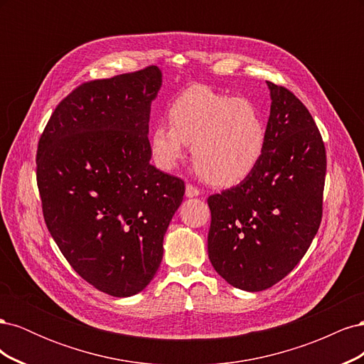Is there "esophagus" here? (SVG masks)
<instances>
[{"instance_id": "34e87169", "label": "esophagus", "mask_w": 364, "mask_h": 364, "mask_svg": "<svg viewBox=\"0 0 364 364\" xmlns=\"http://www.w3.org/2000/svg\"><path fill=\"white\" fill-rule=\"evenodd\" d=\"M199 194H200V191L197 190L194 185H191V183L186 185V188H185V196L186 197H197Z\"/></svg>"}]
</instances>
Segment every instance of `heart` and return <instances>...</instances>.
Listing matches in <instances>:
<instances>
[{
    "label": "heart",
    "mask_w": 364,
    "mask_h": 364,
    "mask_svg": "<svg viewBox=\"0 0 364 364\" xmlns=\"http://www.w3.org/2000/svg\"><path fill=\"white\" fill-rule=\"evenodd\" d=\"M168 121L150 132L151 156L162 170L178 167L191 144L197 171L214 185L232 186L255 171L266 151V123L246 98L190 86L170 105Z\"/></svg>",
    "instance_id": "obj_1"
}]
</instances>
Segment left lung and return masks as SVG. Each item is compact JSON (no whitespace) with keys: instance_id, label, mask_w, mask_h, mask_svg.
<instances>
[{"instance_id":"1","label":"left lung","mask_w":364,"mask_h":364,"mask_svg":"<svg viewBox=\"0 0 364 364\" xmlns=\"http://www.w3.org/2000/svg\"><path fill=\"white\" fill-rule=\"evenodd\" d=\"M270 117L264 156L249 178L209 196L208 257L226 282L261 291L279 282L310 247L322 220L325 146L311 114L267 82Z\"/></svg>"}]
</instances>
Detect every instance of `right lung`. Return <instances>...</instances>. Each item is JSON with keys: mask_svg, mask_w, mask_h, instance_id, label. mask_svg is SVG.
I'll return each mask as SVG.
<instances>
[{"mask_svg": "<svg viewBox=\"0 0 364 364\" xmlns=\"http://www.w3.org/2000/svg\"><path fill=\"white\" fill-rule=\"evenodd\" d=\"M158 67L83 83L59 103L39 139L43 218L80 277L115 297L144 290L182 203L179 178L150 164Z\"/></svg>", "mask_w": 364, "mask_h": 364, "instance_id": "right-lung-1", "label": "right lung"}]
</instances>
